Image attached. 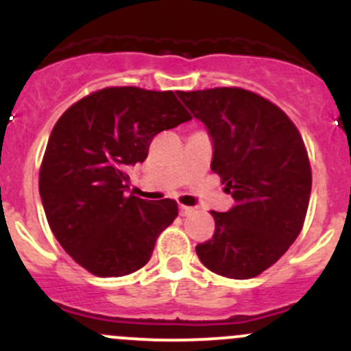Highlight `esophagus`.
I'll list each match as a JSON object with an SVG mask.
<instances>
[{"instance_id":"obj_1","label":"esophagus","mask_w":351,"mask_h":351,"mask_svg":"<svg viewBox=\"0 0 351 351\" xmlns=\"http://www.w3.org/2000/svg\"><path fill=\"white\" fill-rule=\"evenodd\" d=\"M193 213V207H189V206H180V214L182 216H189V214Z\"/></svg>"}]
</instances>
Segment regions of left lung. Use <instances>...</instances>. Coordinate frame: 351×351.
Segmentation results:
<instances>
[{
  "label": "left lung",
  "mask_w": 351,
  "mask_h": 351,
  "mask_svg": "<svg viewBox=\"0 0 351 351\" xmlns=\"http://www.w3.org/2000/svg\"><path fill=\"white\" fill-rule=\"evenodd\" d=\"M213 141L210 169L234 199L210 210L216 230L195 247L207 269L248 280L271 267L300 234L312 173L297 127L278 106L238 87L176 93Z\"/></svg>",
  "instance_id": "8db88e82"
}]
</instances>
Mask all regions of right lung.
<instances>
[{
	"mask_svg": "<svg viewBox=\"0 0 351 351\" xmlns=\"http://www.w3.org/2000/svg\"><path fill=\"white\" fill-rule=\"evenodd\" d=\"M190 114L175 93L108 87L68 108L54 125L39 173L51 231L68 255L99 278L135 273L178 216L175 200L125 195L128 166L152 138Z\"/></svg>",
	"mask_w": 351,
	"mask_h": 351,
	"instance_id": "right-lung-1",
	"label": "right lung"
}]
</instances>
